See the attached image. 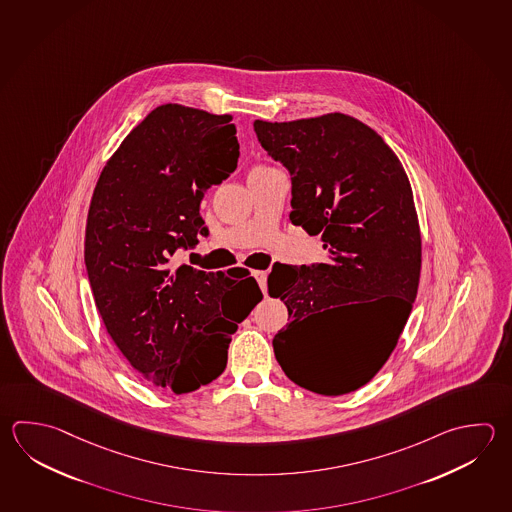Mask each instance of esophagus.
<instances>
[{
  "instance_id": "esophagus-1",
  "label": "esophagus",
  "mask_w": 512,
  "mask_h": 512,
  "mask_svg": "<svg viewBox=\"0 0 512 512\" xmlns=\"http://www.w3.org/2000/svg\"><path fill=\"white\" fill-rule=\"evenodd\" d=\"M253 277L259 282L262 293H266V279H268V273H266V271H253Z\"/></svg>"
}]
</instances>
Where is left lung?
I'll return each instance as SVG.
<instances>
[{
	"label": "left lung",
	"instance_id": "obj_1",
	"mask_svg": "<svg viewBox=\"0 0 512 512\" xmlns=\"http://www.w3.org/2000/svg\"><path fill=\"white\" fill-rule=\"evenodd\" d=\"M291 177L290 219L320 235L326 262L273 264L270 297L284 300L273 338L282 371L317 395L357 391L393 353L413 308L422 239L411 184L384 139L346 114L253 123ZM362 307L355 323L345 309Z\"/></svg>",
	"mask_w": 512,
	"mask_h": 512
}]
</instances>
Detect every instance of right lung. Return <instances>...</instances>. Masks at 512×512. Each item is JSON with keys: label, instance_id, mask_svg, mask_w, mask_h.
Returning a JSON list of instances; mask_svg holds the SVG:
<instances>
[{"label": "right lung", "instance_id": "1", "mask_svg": "<svg viewBox=\"0 0 512 512\" xmlns=\"http://www.w3.org/2000/svg\"><path fill=\"white\" fill-rule=\"evenodd\" d=\"M232 116L163 105L135 126L99 175L85 264L99 315L154 386L192 393L219 377L232 335L262 299L248 270L177 264L208 228L201 201L237 168Z\"/></svg>", "mask_w": 512, "mask_h": 512}]
</instances>
